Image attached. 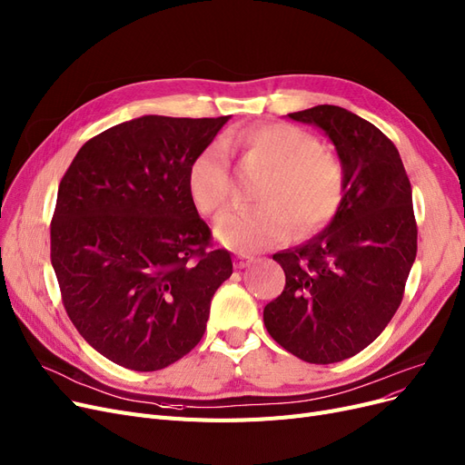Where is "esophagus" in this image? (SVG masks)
I'll return each mask as SVG.
<instances>
[{
	"label": "esophagus",
	"instance_id": "1",
	"mask_svg": "<svg viewBox=\"0 0 465 465\" xmlns=\"http://www.w3.org/2000/svg\"><path fill=\"white\" fill-rule=\"evenodd\" d=\"M254 262V256L247 252H237L235 254V268H247Z\"/></svg>",
	"mask_w": 465,
	"mask_h": 465
}]
</instances>
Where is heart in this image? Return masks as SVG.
Listing matches in <instances>:
<instances>
[{
	"instance_id": "1",
	"label": "heart",
	"mask_w": 465,
	"mask_h": 465,
	"mask_svg": "<svg viewBox=\"0 0 465 465\" xmlns=\"http://www.w3.org/2000/svg\"><path fill=\"white\" fill-rule=\"evenodd\" d=\"M230 151L270 170L259 193L261 209L232 213L216 223V237L239 251L276 245L295 228L314 233L333 220L345 195V172L333 154L322 151L312 134L285 123L237 128L223 143L204 147L189 166L187 187L203 214L218 216L233 199Z\"/></svg>"
}]
</instances>
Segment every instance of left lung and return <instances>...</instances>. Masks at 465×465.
Masks as SVG:
<instances>
[{
	"mask_svg": "<svg viewBox=\"0 0 465 465\" xmlns=\"http://www.w3.org/2000/svg\"><path fill=\"white\" fill-rule=\"evenodd\" d=\"M287 116L333 142L345 195L323 232L273 254L285 289L264 306V325L304 362L333 364L364 351L401 306L418 252L411 185L397 147L368 120L335 105Z\"/></svg>",
	"mask_w": 465,
	"mask_h": 465,
	"instance_id": "obj_1",
	"label": "left lung"
}]
</instances>
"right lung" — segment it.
<instances>
[{
    "instance_id": "right-lung-1",
    "label": "right lung",
    "mask_w": 465,
    "mask_h": 465,
    "mask_svg": "<svg viewBox=\"0 0 465 465\" xmlns=\"http://www.w3.org/2000/svg\"><path fill=\"white\" fill-rule=\"evenodd\" d=\"M228 120H128L85 142L59 183L51 264L64 311L118 366L154 371L185 356L232 276L187 187L189 166Z\"/></svg>"
}]
</instances>
